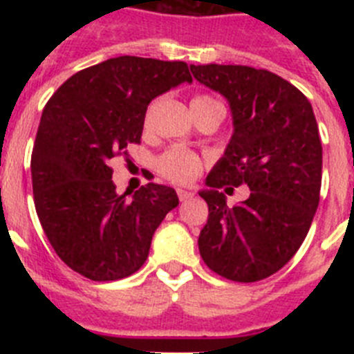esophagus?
Returning <instances> with one entry per match:
<instances>
[{"label": "esophagus", "instance_id": "34e87169", "mask_svg": "<svg viewBox=\"0 0 354 354\" xmlns=\"http://www.w3.org/2000/svg\"><path fill=\"white\" fill-rule=\"evenodd\" d=\"M177 195H179L180 202H186V200L193 198V193L187 192V189H177Z\"/></svg>", "mask_w": 354, "mask_h": 354}]
</instances>
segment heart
Wrapping results in <instances>:
<instances>
[{
  "label": "heart",
  "instance_id": "b5f03b06",
  "mask_svg": "<svg viewBox=\"0 0 354 354\" xmlns=\"http://www.w3.org/2000/svg\"><path fill=\"white\" fill-rule=\"evenodd\" d=\"M214 99L209 95H196L192 99V109L214 104ZM156 168L165 179L175 184H189L202 171V159L193 150L184 147H170L156 161Z\"/></svg>",
  "mask_w": 354,
  "mask_h": 354
}]
</instances>
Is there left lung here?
Segmentation results:
<instances>
[{"label":"left lung","mask_w":354,"mask_h":354,"mask_svg":"<svg viewBox=\"0 0 354 354\" xmlns=\"http://www.w3.org/2000/svg\"><path fill=\"white\" fill-rule=\"evenodd\" d=\"M196 81L227 97L234 134L200 196L209 220L198 237L209 270L232 282H259L294 257L319 205L323 147L310 102L294 84L248 65H192ZM250 187L228 208L221 187ZM230 185H234L230 188Z\"/></svg>","instance_id":"8db88e82"}]
</instances>
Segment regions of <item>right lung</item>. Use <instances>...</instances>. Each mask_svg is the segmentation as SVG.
I'll return each instance as SVG.
<instances>
[{
  "mask_svg": "<svg viewBox=\"0 0 354 354\" xmlns=\"http://www.w3.org/2000/svg\"><path fill=\"white\" fill-rule=\"evenodd\" d=\"M192 83L184 62L118 56L76 72L42 111L31 152L33 200L53 250L76 273L111 282L136 273L175 189L149 183L118 195L109 161L140 143L147 106Z\"/></svg>",
  "mask_w": 354,
  "mask_h": 354,
  "instance_id": "add662e5",
  "label": "right lung"
}]
</instances>
